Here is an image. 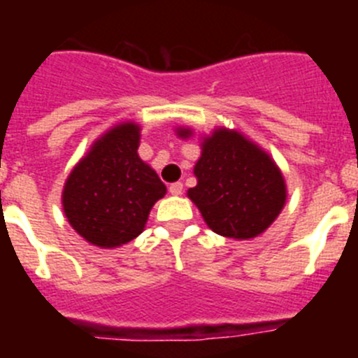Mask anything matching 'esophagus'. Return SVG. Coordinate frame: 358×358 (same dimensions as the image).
<instances>
[{
    "label": "esophagus",
    "instance_id": "1",
    "mask_svg": "<svg viewBox=\"0 0 358 358\" xmlns=\"http://www.w3.org/2000/svg\"><path fill=\"white\" fill-rule=\"evenodd\" d=\"M170 194L172 195H181L182 194V182H172V185H170Z\"/></svg>",
    "mask_w": 358,
    "mask_h": 358
}]
</instances>
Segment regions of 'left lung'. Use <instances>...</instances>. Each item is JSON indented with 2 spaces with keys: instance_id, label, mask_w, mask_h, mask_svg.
I'll list each match as a JSON object with an SVG mask.
<instances>
[{
  "instance_id": "obj_1",
  "label": "left lung",
  "mask_w": 358,
  "mask_h": 358,
  "mask_svg": "<svg viewBox=\"0 0 358 358\" xmlns=\"http://www.w3.org/2000/svg\"><path fill=\"white\" fill-rule=\"evenodd\" d=\"M194 173L197 186L188 189V197L217 235L252 238L285 204V181L274 161L238 132L218 129L204 140Z\"/></svg>"
}]
</instances>
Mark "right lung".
I'll return each instance as SVG.
<instances>
[{
  "mask_svg": "<svg viewBox=\"0 0 358 358\" xmlns=\"http://www.w3.org/2000/svg\"><path fill=\"white\" fill-rule=\"evenodd\" d=\"M140 127L122 123L103 134L69 173L64 213L78 235L98 248H118L143 231L154 202L166 194L138 156Z\"/></svg>",
  "mask_w": 358,
  "mask_h": 358,
  "instance_id": "add662e5",
  "label": "right lung"
}]
</instances>
